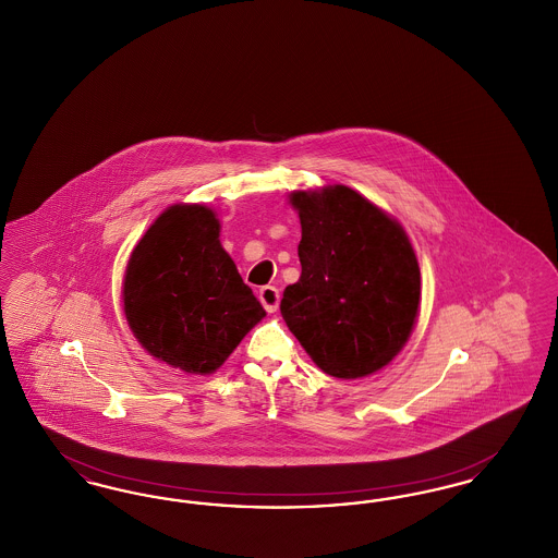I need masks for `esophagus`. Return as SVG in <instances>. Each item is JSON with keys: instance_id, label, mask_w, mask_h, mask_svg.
<instances>
[{"instance_id": "obj_1", "label": "esophagus", "mask_w": 558, "mask_h": 558, "mask_svg": "<svg viewBox=\"0 0 558 558\" xmlns=\"http://www.w3.org/2000/svg\"><path fill=\"white\" fill-rule=\"evenodd\" d=\"M259 301L264 303V307H266L269 314H274L278 310V303H280V292H278V289H274V287H264L259 291Z\"/></svg>"}]
</instances>
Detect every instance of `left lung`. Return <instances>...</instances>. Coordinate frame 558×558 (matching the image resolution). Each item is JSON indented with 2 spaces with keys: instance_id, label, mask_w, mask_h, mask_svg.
<instances>
[{
  "instance_id": "8db88e82",
  "label": "left lung",
  "mask_w": 558,
  "mask_h": 558,
  "mask_svg": "<svg viewBox=\"0 0 558 558\" xmlns=\"http://www.w3.org/2000/svg\"><path fill=\"white\" fill-rule=\"evenodd\" d=\"M301 276L280 314L319 371L362 378L389 366L421 307V267L396 217L343 184L294 190Z\"/></svg>"
}]
</instances>
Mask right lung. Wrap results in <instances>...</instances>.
<instances>
[{"mask_svg": "<svg viewBox=\"0 0 558 558\" xmlns=\"http://www.w3.org/2000/svg\"><path fill=\"white\" fill-rule=\"evenodd\" d=\"M219 232L211 207L171 205L137 240L123 276L121 299L133 337L153 357L186 374L219 371L266 318Z\"/></svg>", "mask_w": 558, "mask_h": 558, "instance_id": "1", "label": "right lung"}]
</instances>
